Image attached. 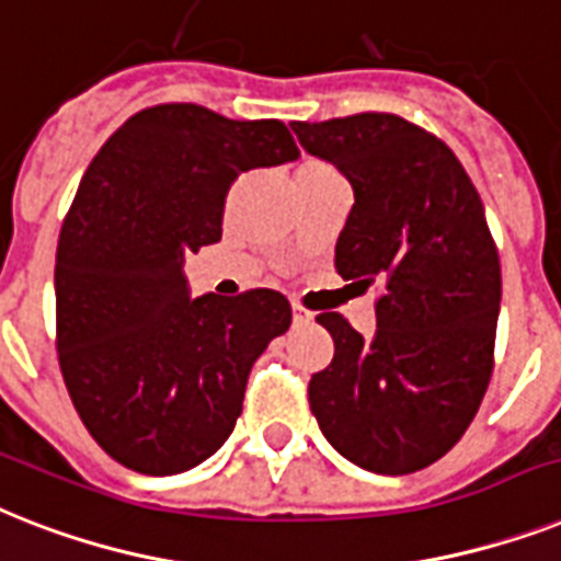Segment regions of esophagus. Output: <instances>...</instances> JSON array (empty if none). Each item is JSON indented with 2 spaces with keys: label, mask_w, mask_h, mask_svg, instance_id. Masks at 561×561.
I'll return each instance as SVG.
<instances>
[{
  "label": "esophagus",
  "mask_w": 561,
  "mask_h": 561,
  "mask_svg": "<svg viewBox=\"0 0 561 561\" xmlns=\"http://www.w3.org/2000/svg\"><path fill=\"white\" fill-rule=\"evenodd\" d=\"M290 311H294V322L296 325H308V322H313V313L305 311L302 305H290Z\"/></svg>",
  "instance_id": "34e87169"
}]
</instances>
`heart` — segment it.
Instances as JSON below:
<instances>
[{
  "label": "heart",
  "mask_w": 561,
  "mask_h": 561,
  "mask_svg": "<svg viewBox=\"0 0 561 561\" xmlns=\"http://www.w3.org/2000/svg\"><path fill=\"white\" fill-rule=\"evenodd\" d=\"M299 170H331V167H328V163H322V161H305Z\"/></svg>",
  "instance_id": "b5f03b06"
}]
</instances>
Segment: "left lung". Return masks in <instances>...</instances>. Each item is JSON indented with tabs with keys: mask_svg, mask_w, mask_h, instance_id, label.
I'll return each mask as SVG.
<instances>
[{
	"mask_svg": "<svg viewBox=\"0 0 561 561\" xmlns=\"http://www.w3.org/2000/svg\"><path fill=\"white\" fill-rule=\"evenodd\" d=\"M290 129L354 190L336 273L383 285L368 340L340 313L317 317L334 359L311 377V412L363 470H423L461 440L493 375L502 265L484 204L453 149L398 115Z\"/></svg>",
	"mask_w": 561,
	"mask_h": 561,
	"instance_id": "left-lung-1",
	"label": "left lung"
}]
</instances>
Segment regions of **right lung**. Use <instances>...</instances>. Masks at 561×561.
Segmentation results:
<instances>
[{"label": "right lung", "instance_id": "add662e5", "mask_svg": "<svg viewBox=\"0 0 561 561\" xmlns=\"http://www.w3.org/2000/svg\"><path fill=\"white\" fill-rule=\"evenodd\" d=\"M299 158L279 121L144 108L89 163L59 233L57 352L80 421L115 461L178 476L221 449L253 363L290 328L276 290L190 296L241 172Z\"/></svg>", "mask_w": 561, "mask_h": 561}]
</instances>
